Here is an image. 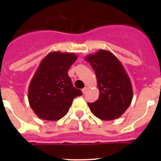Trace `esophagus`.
I'll list each match as a JSON object with an SVG mask.
<instances>
[{
  "mask_svg": "<svg viewBox=\"0 0 161 161\" xmlns=\"http://www.w3.org/2000/svg\"><path fill=\"white\" fill-rule=\"evenodd\" d=\"M87 90H88V88H87V87L84 88V89H82V92H83V93H84V94H85V93H86V92H87Z\"/></svg>",
  "mask_w": 161,
  "mask_h": 161,
  "instance_id": "1",
  "label": "esophagus"
}]
</instances>
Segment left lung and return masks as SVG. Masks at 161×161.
<instances>
[{"mask_svg":"<svg viewBox=\"0 0 161 161\" xmlns=\"http://www.w3.org/2000/svg\"><path fill=\"white\" fill-rule=\"evenodd\" d=\"M96 73L99 97L88 103L92 113L102 120L119 119L130 106L133 98L130 80L116 56L99 50L85 58Z\"/></svg>","mask_w":161,"mask_h":161,"instance_id":"8db88e82","label":"left lung"}]
</instances>
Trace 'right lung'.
<instances>
[{"label":"right lung","mask_w":161,"mask_h":161,"mask_svg":"<svg viewBox=\"0 0 161 161\" xmlns=\"http://www.w3.org/2000/svg\"><path fill=\"white\" fill-rule=\"evenodd\" d=\"M76 59L73 53L52 52L41 61L28 89L30 106L38 117L59 120L68 113L74 98L82 95L68 74Z\"/></svg>","instance_id":"obj_1"}]
</instances>
